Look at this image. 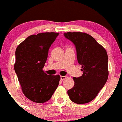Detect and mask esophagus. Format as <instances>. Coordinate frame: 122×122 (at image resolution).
Instances as JSON below:
<instances>
[{
  "mask_svg": "<svg viewBox=\"0 0 122 122\" xmlns=\"http://www.w3.org/2000/svg\"><path fill=\"white\" fill-rule=\"evenodd\" d=\"M60 78H61V80H64V79H65L66 78V76H60Z\"/></svg>",
  "mask_w": 122,
  "mask_h": 122,
  "instance_id": "1",
  "label": "esophagus"
}]
</instances>
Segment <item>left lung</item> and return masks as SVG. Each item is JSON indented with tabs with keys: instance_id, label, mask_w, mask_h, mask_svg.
I'll return each mask as SVG.
<instances>
[{
	"instance_id": "8db88e82",
	"label": "left lung",
	"mask_w": 122,
	"mask_h": 122,
	"mask_svg": "<svg viewBox=\"0 0 122 122\" xmlns=\"http://www.w3.org/2000/svg\"><path fill=\"white\" fill-rule=\"evenodd\" d=\"M76 50L77 59L82 65V76L74 77V86L67 91L71 101L86 104L96 98L108 79V56L106 50L89 35L81 32L64 33Z\"/></svg>"
}]
</instances>
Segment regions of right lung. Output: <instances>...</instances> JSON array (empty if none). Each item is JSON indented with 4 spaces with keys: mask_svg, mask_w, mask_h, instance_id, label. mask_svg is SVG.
<instances>
[{
    "mask_svg": "<svg viewBox=\"0 0 122 122\" xmlns=\"http://www.w3.org/2000/svg\"><path fill=\"white\" fill-rule=\"evenodd\" d=\"M58 35L54 32L33 35L16 49L15 73L24 95L33 102L49 101L59 85V75H47L43 71L50 47Z\"/></svg>",
    "mask_w": 122,
    "mask_h": 122,
    "instance_id": "obj_1",
    "label": "right lung"
}]
</instances>
